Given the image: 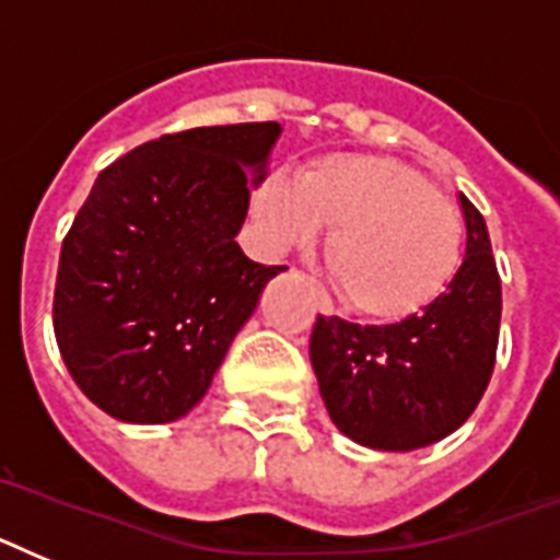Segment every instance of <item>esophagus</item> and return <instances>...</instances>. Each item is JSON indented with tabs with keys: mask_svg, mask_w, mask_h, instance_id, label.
<instances>
[{
	"mask_svg": "<svg viewBox=\"0 0 560 560\" xmlns=\"http://www.w3.org/2000/svg\"><path fill=\"white\" fill-rule=\"evenodd\" d=\"M318 310L324 315H332V304H329V299L327 295H318Z\"/></svg>",
	"mask_w": 560,
	"mask_h": 560,
	"instance_id": "esophagus-1",
	"label": "esophagus"
}]
</instances>
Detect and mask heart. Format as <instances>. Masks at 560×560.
Masks as SVG:
<instances>
[{
    "label": "heart",
    "instance_id": "b5f03b06",
    "mask_svg": "<svg viewBox=\"0 0 560 560\" xmlns=\"http://www.w3.org/2000/svg\"><path fill=\"white\" fill-rule=\"evenodd\" d=\"M253 211L279 250H310L332 231L327 273L372 320H402L440 299L462 265V217L417 168L381 154L315 160L299 179L267 177Z\"/></svg>",
    "mask_w": 560,
    "mask_h": 560
}]
</instances>
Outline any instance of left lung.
I'll use <instances>...</instances> for the list:
<instances>
[{
	"label": "left lung",
	"instance_id": "8db88e82",
	"mask_svg": "<svg viewBox=\"0 0 560 560\" xmlns=\"http://www.w3.org/2000/svg\"><path fill=\"white\" fill-rule=\"evenodd\" d=\"M465 259L422 313L383 327L324 318L310 338L320 397L340 434L374 451H415L454 434L495 363L502 281L488 225L465 194Z\"/></svg>",
	"mask_w": 560,
	"mask_h": 560
}]
</instances>
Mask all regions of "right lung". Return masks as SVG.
Here are the masks:
<instances>
[{
  "label": "right lung",
  "instance_id": "1",
  "mask_svg": "<svg viewBox=\"0 0 560 560\" xmlns=\"http://www.w3.org/2000/svg\"><path fill=\"white\" fill-rule=\"evenodd\" d=\"M281 124L199 126L104 168L58 259L52 327L72 381L120 422L186 417L247 324L267 267L236 233Z\"/></svg>",
  "mask_w": 560,
  "mask_h": 560
}]
</instances>
